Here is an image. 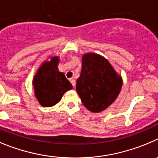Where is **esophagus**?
Segmentation results:
<instances>
[{"label": "esophagus", "mask_w": 158, "mask_h": 158, "mask_svg": "<svg viewBox=\"0 0 158 158\" xmlns=\"http://www.w3.org/2000/svg\"><path fill=\"white\" fill-rule=\"evenodd\" d=\"M70 82H71V83H72V86H73L74 87H75V86H76V80H75V79H70Z\"/></svg>", "instance_id": "esophagus-1"}]
</instances>
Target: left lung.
Returning <instances> with one entry per match:
<instances>
[{"label": "left lung", "mask_w": 158, "mask_h": 158, "mask_svg": "<svg viewBox=\"0 0 158 158\" xmlns=\"http://www.w3.org/2000/svg\"><path fill=\"white\" fill-rule=\"evenodd\" d=\"M123 80L108 60L89 52L82 56V71L76 81V91L83 106L100 113L112 105L121 90Z\"/></svg>", "instance_id": "left-lung-1"}]
</instances>
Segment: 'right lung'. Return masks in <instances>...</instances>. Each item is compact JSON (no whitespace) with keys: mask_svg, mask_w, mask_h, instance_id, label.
Masks as SVG:
<instances>
[{"mask_svg":"<svg viewBox=\"0 0 158 158\" xmlns=\"http://www.w3.org/2000/svg\"><path fill=\"white\" fill-rule=\"evenodd\" d=\"M58 56L42 63L33 79L35 97L43 107L55 106L65 92L72 89L64 74L58 70Z\"/></svg>","mask_w":158,"mask_h":158,"instance_id":"1","label":"right lung"}]
</instances>
